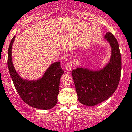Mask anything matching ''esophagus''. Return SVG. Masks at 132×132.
<instances>
[{
  "instance_id": "1",
  "label": "esophagus",
  "mask_w": 132,
  "mask_h": 132,
  "mask_svg": "<svg viewBox=\"0 0 132 132\" xmlns=\"http://www.w3.org/2000/svg\"><path fill=\"white\" fill-rule=\"evenodd\" d=\"M72 66H73V64H72V62H68L65 64V69H66V71L67 72L70 71L71 69L72 68Z\"/></svg>"
}]
</instances>
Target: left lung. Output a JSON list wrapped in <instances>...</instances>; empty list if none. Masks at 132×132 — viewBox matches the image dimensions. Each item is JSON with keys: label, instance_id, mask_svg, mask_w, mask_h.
<instances>
[{"label": "left lung", "instance_id": "obj_1", "mask_svg": "<svg viewBox=\"0 0 132 132\" xmlns=\"http://www.w3.org/2000/svg\"><path fill=\"white\" fill-rule=\"evenodd\" d=\"M111 47V56L105 66L99 69L78 66L72 71L78 101L82 105L93 106L106 100L118 87L121 71L119 45L110 32L104 36Z\"/></svg>", "mask_w": 132, "mask_h": 132}]
</instances>
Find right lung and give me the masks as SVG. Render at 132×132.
Instances as JSON below:
<instances>
[{"instance_id":"1","label":"right lung","mask_w":132,"mask_h":132,"mask_svg":"<svg viewBox=\"0 0 132 132\" xmlns=\"http://www.w3.org/2000/svg\"><path fill=\"white\" fill-rule=\"evenodd\" d=\"M15 36L8 49V68L15 89L23 101L33 108L49 110L57 104L60 78L64 74L60 62H54L47 68L44 75L37 79L22 78L14 68L12 48Z\"/></svg>"}]
</instances>
